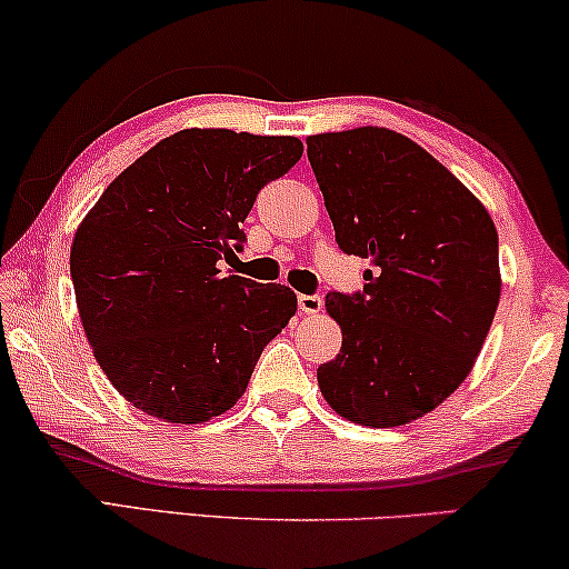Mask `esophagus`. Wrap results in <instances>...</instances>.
Here are the masks:
<instances>
[{
    "instance_id": "34e87169",
    "label": "esophagus",
    "mask_w": 569,
    "mask_h": 569,
    "mask_svg": "<svg viewBox=\"0 0 569 569\" xmlns=\"http://www.w3.org/2000/svg\"><path fill=\"white\" fill-rule=\"evenodd\" d=\"M299 311L301 315H309V317H315V315H319V311H322V299H319V296H307V293H301L299 296Z\"/></svg>"
}]
</instances>
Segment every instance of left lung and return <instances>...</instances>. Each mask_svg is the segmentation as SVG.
<instances>
[{
    "label": "left lung",
    "mask_w": 569,
    "mask_h": 569,
    "mask_svg": "<svg viewBox=\"0 0 569 569\" xmlns=\"http://www.w3.org/2000/svg\"><path fill=\"white\" fill-rule=\"evenodd\" d=\"M307 154L340 250L368 260L361 293H327L342 330L317 368L340 418L397 428L467 379L500 301L498 229L479 198L407 136L317 133Z\"/></svg>",
    "instance_id": "8db88e82"
}]
</instances>
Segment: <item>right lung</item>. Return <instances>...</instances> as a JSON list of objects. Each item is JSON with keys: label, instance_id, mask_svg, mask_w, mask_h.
Here are the masks:
<instances>
[{"label": "right lung", "instance_id": "right-lung-1", "mask_svg": "<svg viewBox=\"0 0 569 569\" xmlns=\"http://www.w3.org/2000/svg\"><path fill=\"white\" fill-rule=\"evenodd\" d=\"M303 154L296 136L186 128L106 188L71 242L79 319L110 383L164 422L219 418L244 395L296 293L223 273L260 188Z\"/></svg>", "mask_w": 569, "mask_h": 569}]
</instances>
